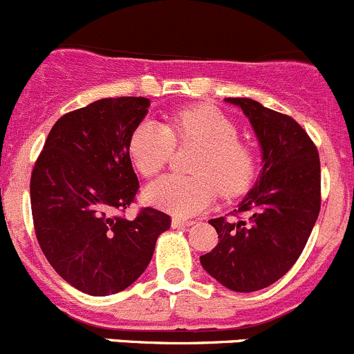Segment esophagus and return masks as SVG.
Instances as JSON below:
<instances>
[{"label": "esophagus", "instance_id": "1", "mask_svg": "<svg viewBox=\"0 0 354 354\" xmlns=\"http://www.w3.org/2000/svg\"><path fill=\"white\" fill-rule=\"evenodd\" d=\"M192 220H184V218H178V216H174L172 218V227L174 229H184V227L192 225Z\"/></svg>", "mask_w": 354, "mask_h": 354}]
</instances>
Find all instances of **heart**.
<instances>
[{
	"label": "heart",
	"mask_w": 354,
	"mask_h": 354,
	"mask_svg": "<svg viewBox=\"0 0 354 354\" xmlns=\"http://www.w3.org/2000/svg\"><path fill=\"white\" fill-rule=\"evenodd\" d=\"M236 124L218 108L208 104L185 108L169 118L167 125L145 120L129 139V155L142 177L162 172L176 151V145L199 146L191 165L196 176H167L148 185L149 205L177 216H194L218 196L234 198L250 187L257 172L253 149L237 139Z\"/></svg>",
	"instance_id": "1"
}]
</instances>
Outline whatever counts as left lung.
Here are the masks:
<instances>
[{
  "mask_svg": "<svg viewBox=\"0 0 354 354\" xmlns=\"http://www.w3.org/2000/svg\"><path fill=\"white\" fill-rule=\"evenodd\" d=\"M250 118L263 169L237 215L212 218L218 244L199 258L213 279L237 292L268 288L284 277L308 243L320 213V158L303 127L289 115L250 97H225Z\"/></svg>",
  "mask_w": 354,
  "mask_h": 354,
  "instance_id": "8db88e82",
  "label": "left lung"
}]
</instances>
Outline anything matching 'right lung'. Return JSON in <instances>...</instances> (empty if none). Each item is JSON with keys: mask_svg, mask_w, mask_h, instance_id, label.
<instances>
[{"mask_svg": "<svg viewBox=\"0 0 354 354\" xmlns=\"http://www.w3.org/2000/svg\"><path fill=\"white\" fill-rule=\"evenodd\" d=\"M148 97H104L58 118L30 177L37 243L63 281L91 296L127 289L151 261L170 216L134 201L139 180L129 139L148 113Z\"/></svg>", "mask_w": 354, "mask_h": 354, "instance_id": "right-lung-1", "label": "right lung"}]
</instances>
